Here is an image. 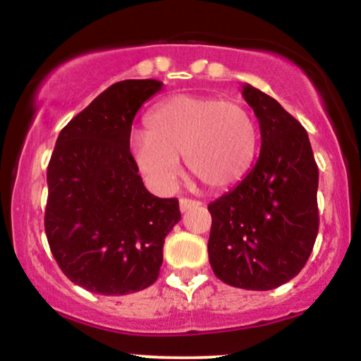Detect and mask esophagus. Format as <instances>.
<instances>
[{
	"label": "esophagus",
	"instance_id": "esophagus-1",
	"mask_svg": "<svg viewBox=\"0 0 361 361\" xmlns=\"http://www.w3.org/2000/svg\"><path fill=\"white\" fill-rule=\"evenodd\" d=\"M202 202L198 200H192V198H180V210L181 212H186V210L193 209V207H198Z\"/></svg>",
	"mask_w": 361,
	"mask_h": 361
}]
</instances>
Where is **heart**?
Returning a JSON list of instances; mask_svg holds the SVG:
<instances>
[{"label":"heart","instance_id":"1","mask_svg":"<svg viewBox=\"0 0 361 361\" xmlns=\"http://www.w3.org/2000/svg\"><path fill=\"white\" fill-rule=\"evenodd\" d=\"M147 132L130 139L135 166L154 188L168 192L180 178V157L190 173L214 190L247 175L258 146L251 114L235 102L176 94L161 102L146 118Z\"/></svg>","mask_w":361,"mask_h":361}]
</instances>
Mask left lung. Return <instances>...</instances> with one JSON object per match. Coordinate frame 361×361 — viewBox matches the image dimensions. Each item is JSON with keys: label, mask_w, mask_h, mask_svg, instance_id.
I'll list each match as a JSON object with an SVG mask.
<instances>
[{"label": "left lung", "mask_w": 361, "mask_h": 361, "mask_svg": "<svg viewBox=\"0 0 361 361\" xmlns=\"http://www.w3.org/2000/svg\"><path fill=\"white\" fill-rule=\"evenodd\" d=\"M243 97L259 122L261 151L246 178L209 205V261L246 290L287 283L307 263L319 231V171L305 128L255 86Z\"/></svg>", "instance_id": "obj_1"}]
</instances>
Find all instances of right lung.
I'll return each instance as SVG.
<instances>
[{
    "label": "right lung",
    "mask_w": 361,
    "mask_h": 361,
    "mask_svg": "<svg viewBox=\"0 0 361 361\" xmlns=\"http://www.w3.org/2000/svg\"><path fill=\"white\" fill-rule=\"evenodd\" d=\"M157 80L111 85L61 130L47 168L45 234L73 283L126 295L159 276L164 238L181 219L176 198L149 193L130 154V130Z\"/></svg>",
    "instance_id": "1"
}]
</instances>
